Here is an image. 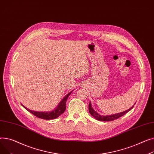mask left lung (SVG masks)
Segmentation results:
<instances>
[{
  "mask_svg": "<svg viewBox=\"0 0 154 154\" xmlns=\"http://www.w3.org/2000/svg\"><path fill=\"white\" fill-rule=\"evenodd\" d=\"M135 104H134V106H132V107H131L130 109L126 110L125 111H123L122 112H119V113H116L114 114H111V115H107V116H103V115H101L98 114L96 111H94V109L93 108L92 106H91V102H89V112L93 117H94V118L98 121H114L115 119H117L119 118L121 116H124V114H125L127 112H128L129 111H130L132 108L134 107Z\"/></svg>",
  "mask_w": 154,
  "mask_h": 154,
  "instance_id": "1",
  "label": "left lung"
}]
</instances>
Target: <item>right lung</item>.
Masks as SVG:
<instances>
[{
	"label": "right lung",
	"instance_id": "obj_1",
	"mask_svg": "<svg viewBox=\"0 0 154 154\" xmlns=\"http://www.w3.org/2000/svg\"><path fill=\"white\" fill-rule=\"evenodd\" d=\"M73 91H71L68 94H67L64 97L61 99V101L58 104V105L57 106V107L55 108L53 110L50 111H40H40H32V110L28 109V108H26L23 104H22V105L26 110H27L29 112H30V113H32V114L35 116L36 117H38V118L46 119V120L54 119H56V118H57V117H58L66 110V103L67 99Z\"/></svg>",
	"mask_w": 154,
	"mask_h": 154
}]
</instances>
